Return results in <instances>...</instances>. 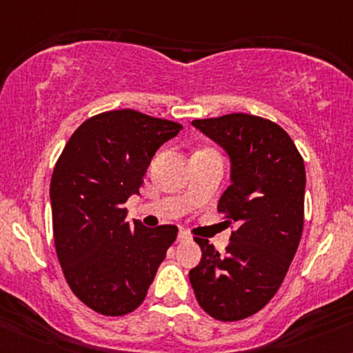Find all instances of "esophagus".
<instances>
[{"instance_id": "1", "label": "esophagus", "mask_w": 353, "mask_h": 353, "mask_svg": "<svg viewBox=\"0 0 353 353\" xmlns=\"http://www.w3.org/2000/svg\"><path fill=\"white\" fill-rule=\"evenodd\" d=\"M177 239H179V241H189V239H191V236H189V233H185V231L181 230L179 234H177Z\"/></svg>"}]
</instances>
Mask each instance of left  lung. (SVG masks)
Instances as JSON below:
<instances>
[{
	"label": "left lung",
	"instance_id": "1",
	"mask_svg": "<svg viewBox=\"0 0 353 353\" xmlns=\"http://www.w3.org/2000/svg\"><path fill=\"white\" fill-rule=\"evenodd\" d=\"M230 157V188L218 209L236 223L226 253L196 238L203 258L189 271L197 303L212 319L236 321L274 296L303 231L305 164L290 135L248 114L192 120Z\"/></svg>",
	"mask_w": 353,
	"mask_h": 353
}]
</instances>
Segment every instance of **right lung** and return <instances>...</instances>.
Listing matches in <instances>:
<instances>
[{"label":"right lung","instance_id":"right-lung-1","mask_svg":"<svg viewBox=\"0 0 353 353\" xmlns=\"http://www.w3.org/2000/svg\"><path fill=\"white\" fill-rule=\"evenodd\" d=\"M183 125L141 112H103L85 120L58 159L50 184L55 248L67 283L87 307L108 316L144 301L177 226L127 221L150 159Z\"/></svg>","mask_w":353,"mask_h":353}]
</instances>
